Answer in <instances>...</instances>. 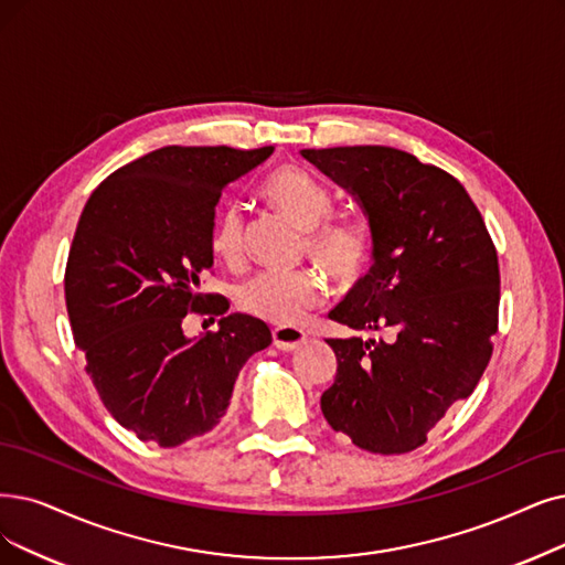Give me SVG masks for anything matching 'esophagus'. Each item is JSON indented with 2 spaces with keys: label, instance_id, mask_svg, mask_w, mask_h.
<instances>
[{
  "label": "esophagus",
  "instance_id": "34e87169",
  "mask_svg": "<svg viewBox=\"0 0 565 565\" xmlns=\"http://www.w3.org/2000/svg\"><path fill=\"white\" fill-rule=\"evenodd\" d=\"M270 333H274V345L285 352L297 350L301 343H306V333L297 327H276Z\"/></svg>",
  "mask_w": 565,
  "mask_h": 565
}]
</instances>
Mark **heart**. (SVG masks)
Wrapping results in <instances>:
<instances>
[{
    "label": "heart",
    "mask_w": 565,
    "mask_h": 565,
    "mask_svg": "<svg viewBox=\"0 0 565 565\" xmlns=\"http://www.w3.org/2000/svg\"><path fill=\"white\" fill-rule=\"evenodd\" d=\"M270 204L295 220L306 232L308 255L322 264L341 282L361 278L373 257V236L364 222L352 217H331L333 199L324 185L301 169H278L262 188ZM213 253L224 262L243 255V215L227 206L213 230ZM327 282L312 268L262 270L238 289V306L270 324L291 327L306 312L322 306Z\"/></svg>",
    "instance_id": "obj_1"
}]
</instances>
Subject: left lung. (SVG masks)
<instances>
[{
    "label": "left lung",
    "mask_w": 565,
    "mask_h": 565,
    "mask_svg": "<svg viewBox=\"0 0 565 565\" xmlns=\"http://www.w3.org/2000/svg\"><path fill=\"white\" fill-rule=\"evenodd\" d=\"M369 220L373 266L329 318L377 338H331L322 413L375 455H403L476 390L499 327L501 276L457 178L390 146L301 150Z\"/></svg>",
    "instance_id": "1"
}]
</instances>
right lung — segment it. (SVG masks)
<instances>
[{
	"label": "right lung",
	"instance_id": "add662e5",
	"mask_svg": "<svg viewBox=\"0 0 565 565\" xmlns=\"http://www.w3.org/2000/svg\"><path fill=\"white\" fill-rule=\"evenodd\" d=\"M270 152L167 146L87 199L66 262V310L106 411L141 440L175 447L209 434L245 361L270 343L268 327L243 312L217 331H183L190 310H215L199 289L220 196Z\"/></svg>",
	"mask_w": 565,
	"mask_h": 565
}]
</instances>
